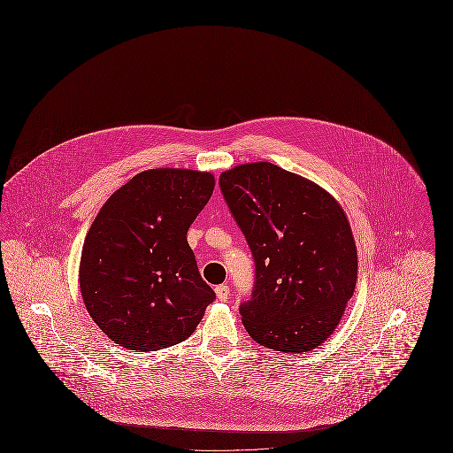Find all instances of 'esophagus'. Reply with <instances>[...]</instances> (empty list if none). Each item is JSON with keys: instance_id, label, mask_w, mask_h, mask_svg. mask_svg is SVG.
<instances>
[{"instance_id": "34e87169", "label": "esophagus", "mask_w": 453, "mask_h": 453, "mask_svg": "<svg viewBox=\"0 0 453 453\" xmlns=\"http://www.w3.org/2000/svg\"><path fill=\"white\" fill-rule=\"evenodd\" d=\"M216 296L219 301H227V297H229V285H226V283L217 285Z\"/></svg>"}]
</instances>
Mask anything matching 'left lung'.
I'll use <instances>...</instances> for the list:
<instances>
[{
    "label": "left lung",
    "instance_id": "8db88e82",
    "mask_svg": "<svg viewBox=\"0 0 453 453\" xmlns=\"http://www.w3.org/2000/svg\"><path fill=\"white\" fill-rule=\"evenodd\" d=\"M220 192L255 259V287L239 305L248 334L302 353L336 329L357 285V248L343 209L319 185L272 163L241 165Z\"/></svg>",
    "mask_w": 453,
    "mask_h": 453
}]
</instances>
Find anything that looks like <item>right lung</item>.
<instances>
[{
    "label": "right lung",
    "mask_w": 453,
    "mask_h": 453,
    "mask_svg": "<svg viewBox=\"0 0 453 453\" xmlns=\"http://www.w3.org/2000/svg\"><path fill=\"white\" fill-rule=\"evenodd\" d=\"M211 173L157 168L110 195L88 231L80 288L111 342L156 351L185 342L216 299L187 233L207 205Z\"/></svg>",
    "instance_id": "1"
}]
</instances>
